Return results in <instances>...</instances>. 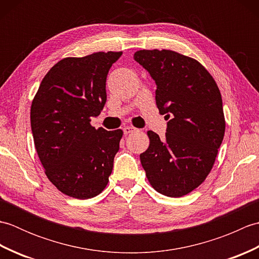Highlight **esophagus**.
Segmentation results:
<instances>
[{
  "label": "esophagus",
  "mask_w": 259,
  "mask_h": 259,
  "mask_svg": "<svg viewBox=\"0 0 259 259\" xmlns=\"http://www.w3.org/2000/svg\"><path fill=\"white\" fill-rule=\"evenodd\" d=\"M122 130H123V134L124 135L133 134V133H135V131H137V129L135 128V126H133V125H124L123 128H122Z\"/></svg>",
  "instance_id": "1"
}]
</instances>
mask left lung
Returning a JSON list of instances; mask_svg holds the SVG:
<instances>
[{
	"label": "left lung",
	"instance_id": "left-lung-1",
	"mask_svg": "<svg viewBox=\"0 0 259 259\" xmlns=\"http://www.w3.org/2000/svg\"><path fill=\"white\" fill-rule=\"evenodd\" d=\"M134 59L155 80L156 103L167 114L166 138L148 131L140 161L150 185L168 197L196 189L216 160L225 135L217 83L197 60L170 50H140Z\"/></svg>",
	"mask_w": 259,
	"mask_h": 259
}]
</instances>
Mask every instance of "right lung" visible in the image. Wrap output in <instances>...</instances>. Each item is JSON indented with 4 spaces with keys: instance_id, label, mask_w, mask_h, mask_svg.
<instances>
[{
    "instance_id": "right-lung-1",
    "label": "right lung",
    "mask_w": 259,
    "mask_h": 259,
    "mask_svg": "<svg viewBox=\"0 0 259 259\" xmlns=\"http://www.w3.org/2000/svg\"><path fill=\"white\" fill-rule=\"evenodd\" d=\"M122 52L65 58L43 78L31 106V129L49 180L64 195L89 199L106 188L122 130L95 129L106 81Z\"/></svg>"
}]
</instances>
